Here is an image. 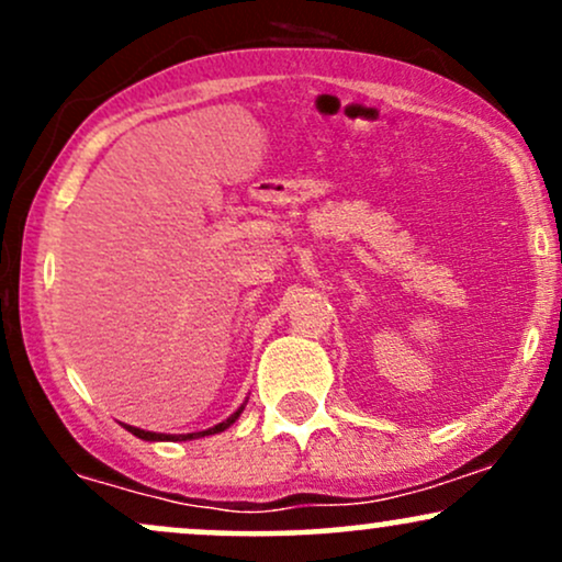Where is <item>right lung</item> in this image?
<instances>
[{
  "mask_svg": "<svg viewBox=\"0 0 562 562\" xmlns=\"http://www.w3.org/2000/svg\"><path fill=\"white\" fill-rule=\"evenodd\" d=\"M245 409V404L240 406V409L235 412V415H229L227 420L224 423H218V425H214V428H209V430H198V434H179V436H173V434H153V430H142V428H134V425H124V428L128 430V434H134L137 438H142V441H192V438H203V436H214V434H222V430H227L232 423L237 420V417H240V412Z\"/></svg>",
  "mask_w": 562,
  "mask_h": 562,
  "instance_id": "obj_1",
  "label": "right lung"
}]
</instances>
